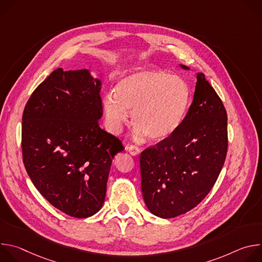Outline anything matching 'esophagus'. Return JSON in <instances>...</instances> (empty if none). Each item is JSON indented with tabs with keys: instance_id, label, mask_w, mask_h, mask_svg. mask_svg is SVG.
Listing matches in <instances>:
<instances>
[{
	"instance_id": "esophagus-1",
	"label": "esophagus",
	"mask_w": 262,
	"mask_h": 262,
	"mask_svg": "<svg viewBox=\"0 0 262 262\" xmlns=\"http://www.w3.org/2000/svg\"><path fill=\"white\" fill-rule=\"evenodd\" d=\"M126 150L129 152V155H132L133 157H137V156H139L140 155V152H141V150H140V148L139 147H137V146H133V145H130V146H126Z\"/></svg>"
}]
</instances>
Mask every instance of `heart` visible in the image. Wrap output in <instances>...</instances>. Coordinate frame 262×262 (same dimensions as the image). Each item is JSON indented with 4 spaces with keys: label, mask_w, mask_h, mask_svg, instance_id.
Instances as JSON below:
<instances>
[{
    "label": "heart",
    "mask_w": 262,
    "mask_h": 262,
    "mask_svg": "<svg viewBox=\"0 0 262 262\" xmlns=\"http://www.w3.org/2000/svg\"><path fill=\"white\" fill-rule=\"evenodd\" d=\"M191 99L183 79L158 69H141L121 78L113 93L102 98L107 128L118 135L128 121L138 138L161 142L181 124Z\"/></svg>",
    "instance_id": "1"
}]
</instances>
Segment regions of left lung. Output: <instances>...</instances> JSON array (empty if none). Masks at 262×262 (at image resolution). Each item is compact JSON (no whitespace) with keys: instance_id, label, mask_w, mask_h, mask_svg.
Segmentation results:
<instances>
[{"instance_id":"1","label":"left lung","mask_w":262,"mask_h":262,"mask_svg":"<svg viewBox=\"0 0 262 262\" xmlns=\"http://www.w3.org/2000/svg\"><path fill=\"white\" fill-rule=\"evenodd\" d=\"M227 146L226 110L199 72L193 102L179 127L141 154V190L148 210L171 219L197 206L215 183Z\"/></svg>"}]
</instances>
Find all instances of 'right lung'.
Instances as JSON below:
<instances>
[{
    "label": "right lung",
    "instance_id": "1",
    "mask_svg": "<svg viewBox=\"0 0 262 262\" xmlns=\"http://www.w3.org/2000/svg\"><path fill=\"white\" fill-rule=\"evenodd\" d=\"M101 82L87 68L54 70L32 93L23 115V160L35 188L74 217L104 202L119 139L100 128Z\"/></svg>",
    "mask_w": 262,
    "mask_h": 262
}]
</instances>
